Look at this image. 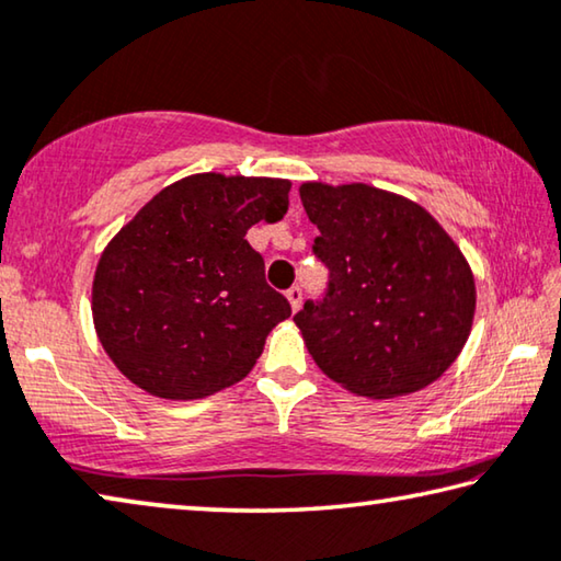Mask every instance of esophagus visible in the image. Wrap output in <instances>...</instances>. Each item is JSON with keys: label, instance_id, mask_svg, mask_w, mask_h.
Wrapping results in <instances>:
<instances>
[{"label": "esophagus", "instance_id": "1", "mask_svg": "<svg viewBox=\"0 0 561 561\" xmlns=\"http://www.w3.org/2000/svg\"><path fill=\"white\" fill-rule=\"evenodd\" d=\"M287 299H289L291 309H295V312H297V309L301 307V301H305V291H301L299 284H295V287L287 289Z\"/></svg>", "mask_w": 561, "mask_h": 561}]
</instances>
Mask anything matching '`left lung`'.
<instances>
[{
    "instance_id": "8db88e82",
    "label": "left lung",
    "mask_w": 561,
    "mask_h": 561,
    "mask_svg": "<svg viewBox=\"0 0 561 561\" xmlns=\"http://www.w3.org/2000/svg\"><path fill=\"white\" fill-rule=\"evenodd\" d=\"M327 287L295 314L307 350L354 394L389 399L442 377L474 317V277L420 204L367 184H301Z\"/></svg>"
}]
</instances>
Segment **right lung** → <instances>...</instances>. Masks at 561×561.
I'll list each match as a JSON object with an SVG mask.
<instances>
[{
  "label": "right lung",
  "mask_w": 561,
  "mask_h": 561,
  "mask_svg": "<svg viewBox=\"0 0 561 561\" xmlns=\"http://www.w3.org/2000/svg\"><path fill=\"white\" fill-rule=\"evenodd\" d=\"M287 180L194 174L169 184L104 249L92 314L119 371L149 394L199 399L244 379L291 314L244 234L289 207Z\"/></svg>",
  "instance_id": "add662e5"
}]
</instances>
